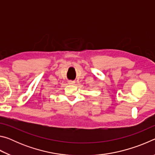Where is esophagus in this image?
Returning a JSON list of instances; mask_svg holds the SVG:
<instances>
[{
  "label": "esophagus",
  "instance_id": "esophagus-1",
  "mask_svg": "<svg viewBox=\"0 0 155 155\" xmlns=\"http://www.w3.org/2000/svg\"><path fill=\"white\" fill-rule=\"evenodd\" d=\"M68 84H69V85H74L75 82H74V81H68Z\"/></svg>",
  "mask_w": 155,
  "mask_h": 155
}]
</instances>
